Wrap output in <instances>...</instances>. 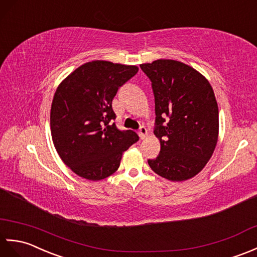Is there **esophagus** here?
Segmentation results:
<instances>
[{
	"label": "esophagus",
	"mask_w": 257,
	"mask_h": 257,
	"mask_svg": "<svg viewBox=\"0 0 257 257\" xmlns=\"http://www.w3.org/2000/svg\"><path fill=\"white\" fill-rule=\"evenodd\" d=\"M139 135L141 139H145L146 135H147V130L145 126H141L139 130Z\"/></svg>",
	"instance_id": "1"
}]
</instances>
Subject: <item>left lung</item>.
I'll return each mask as SVG.
<instances>
[{
    "instance_id": "8db88e82",
    "label": "left lung",
    "mask_w": 257,
    "mask_h": 257,
    "mask_svg": "<svg viewBox=\"0 0 257 257\" xmlns=\"http://www.w3.org/2000/svg\"><path fill=\"white\" fill-rule=\"evenodd\" d=\"M155 98L154 134L161 152L148 165L172 181L192 178L206 166L218 142L219 110L213 89L201 73L180 61L141 65Z\"/></svg>"
}]
</instances>
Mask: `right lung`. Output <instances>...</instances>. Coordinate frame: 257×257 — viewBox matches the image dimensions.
<instances>
[{"label": "right lung", "mask_w": 257, "mask_h": 257, "mask_svg": "<svg viewBox=\"0 0 257 257\" xmlns=\"http://www.w3.org/2000/svg\"><path fill=\"white\" fill-rule=\"evenodd\" d=\"M139 71L136 66L94 60L70 73L57 88L50 110L51 138L57 153L73 173L101 180L117 170L122 154L139 141L121 131L112 100Z\"/></svg>", "instance_id": "right-lung-1"}]
</instances>
